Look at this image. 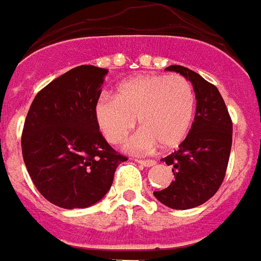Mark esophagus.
<instances>
[{"mask_svg":"<svg viewBox=\"0 0 261 261\" xmlns=\"http://www.w3.org/2000/svg\"><path fill=\"white\" fill-rule=\"evenodd\" d=\"M136 163L143 165V167H153L155 164V161H153V160H136Z\"/></svg>","mask_w":261,"mask_h":261,"instance_id":"esophagus-1","label":"esophagus"}]
</instances>
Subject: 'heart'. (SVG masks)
<instances>
[{
	"label": "heart",
	"instance_id": "obj_1",
	"mask_svg": "<svg viewBox=\"0 0 261 261\" xmlns=\"http://www.w3.org/2000/svg\"><path fill=\"white\" fill-rule=\"evenodd\" d=\"M94 121L111 144L132 132L136 119L142 129L125 143L133 153H149L159 144L174 149L188 136L196 112V93L180 75H142L122 82L114 97L94 104Z\"/></svg>",
	"mask_w": 261,
	"mask_h": 261
}]
</instances>
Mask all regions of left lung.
Returning a JSON list of instances; mask_svg holds the SVG:
<instances>
[{
	"label": "left lung",
	"mask_w": 261,
	"mask_h": 261,
	"mask_svg": "<svg viewBox=\"0 0 261 261\" xmlns=\"http://www.w3.org/2000/svg\"><path fill=\"white\" fill-rule=\"evenodd\" d=\"M191 82L196 93L195 122L179 149L163 161L172 167L175 180L154 192L170 208L188 210L206 203L220 189L232 146V121L227 106L214 85L185 66L171 65Z\"/></svg>",
	"instance_id": "left-lung-1"
}]
</instances>
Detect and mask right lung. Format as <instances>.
Masks as SVG:
<instances>
[{
    "instance_id": "right-lung-1",
    "label": "right lung",
    "mask_w": 261,
    "mask_h": 261,
    "mask_svg": "<svg viewBox=\"0 0 261 261\" xmlns=\"http://www.w3.org/2000/svg\"><path fill=\"white\" fill-rule=\"evenodd\" d=\"M107 69L81 65L37 93L22 132L24 165L37 191L62 208H86L107 195L123 157L94 121Z\"/></svg>"
}]
</instances>
